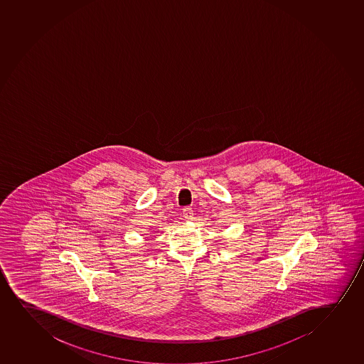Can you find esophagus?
<instances>
[{"mask_svg": "<svg viewBox=\"0 0 364 364\" xmlns=\"http://www.w3.org/2000/svg\"><path fill=\"white\" fill-rule=\"evenodd\" d=\"M183 214H184L185 219H193V210H192V208L185 207L184 209H183Z\"/></svg>", "mask_w": 364, "mask_h": 364, "instance_id": "obj_1", "label": "esophagus"}]
</instances>
